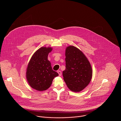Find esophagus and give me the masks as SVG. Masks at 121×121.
<instances>
[{
    "label": "esophagus",
    "mask_w": 121,
    "mask_h": 121,
    "mask_svg": "<svg viewBox=\"0 0 121 121\" xmlns=\"http://www.w3.org/2000/svg\"><path fill=\"white\" fill-rule=\"evenodd\" d=\"M58 75H59V76H61V75H62V73H61V72L60 71H58Z\"/></svg>",
    "instance_id": "obj_1"
}]
</instances>
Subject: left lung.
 <instances>
[{"instance_id": "8db88e82", "label": "left lung", "mask_w": 121, "mask_h": 121, "mask_svg": "<svg viewBox=\"0 0 121 121\" xmlns=\"http://www.w3.org/2000/svg\"><path fill=\"white\" fill-rule=\"evenodd\" d=\"M65 56L66 69L63 72V79L71 91L81 92L92 79L91 64L84 54L74 46L66 48Z\"/></svg>"}]
</instances>
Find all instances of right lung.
<instances>
[{
  "label": "right lung",
  "instance_id": "obj_1",
  "mask_svg": "<svg viewBox=\"0 0 121 121\" xmlns=\"http://www.w3.org/2000/svg\"><path fill=\"white\" fill-rule=\"evenodd\" d=\"M52 50L51 47H43L33 55L26 70V79L31 87L43 91L51 86L54 78L58 76L52 69L48 55Z\"/></svg>",
  "mask_w": 121,
  "mask_h": 121
}]
</instances>
